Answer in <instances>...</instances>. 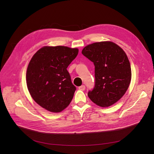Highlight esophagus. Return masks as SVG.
I'll return each mask as SVG.
<instances>
[{
  "instance_id": "esophagus-1",
  "label": "esophagus",
  "mask_w": 154,
  "mask_h": 154,
  "mask_svg": "<svg viewBox=\"0 0 154 154\" xmlns=\"http://www.w3.org/2000/svg\"><path fill=\"white\" fill-rule=\"evenodd\" d=\"M79 89L81 91H84L85 90V85H82L79 87Z\"/></svg>"
}]
</instances>
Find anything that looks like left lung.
<instances>
[{"mask_svg": "<svg viewBox=\"0 0 154 154\" xmlns=\"http://www.w3.org/2000/svg\"><path fill=\"white\" fill-rule=\"evenodd\" d=\"M82 53L95 66V85L88 93L89 98L102 107L118 102L127 90L131 77L125 52L113 42L102 41L86 46Z\"/></svg>", "mask_w": 154, "mask_h": 154, "instance_id": "obj_1", "label": "left lung"}]
</instances>
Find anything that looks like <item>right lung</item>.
I'll list each match as a JSON object with an SVG mask.
<instances>
[{
	"label": "right lung",
	"instance_id": "right-lung-1",
	"mask_svg": "<svg viewBox=\"0 0 154 154\" xmlns=\"http://www.w3.org/2000/svg\"><path fill=\"white\" fill-rule=\"evenodd\" d=\"M79 52L77 48L45 46L33 56L28 65L26 82L33 100L53 113H59L71 103L75 86L67 70Z\"/></svg>",
	"mask_w": 154,
	"mask_h": 154
}]
</instances>
